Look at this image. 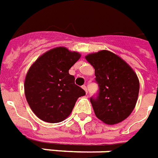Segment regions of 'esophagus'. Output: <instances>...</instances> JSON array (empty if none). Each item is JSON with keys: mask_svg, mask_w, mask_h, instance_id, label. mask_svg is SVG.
<instances>
[{"mask_svg": "<svg viewBox=\"0 0 158 158\" xmlns=\"http://www.w3.org/2000/svg\"><path fill=\"white\" fill-rule=\"evenodd\" d=\"M82 88L84 89H85V92L87 93V87H86V85H83Z\"/></svg>", "mask_w": 158, "mask_h": 158, "instance_id": "obj_1", "label": "esophagus"}]
</instances>
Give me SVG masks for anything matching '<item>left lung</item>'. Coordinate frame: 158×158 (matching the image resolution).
<instances>
[{
	"label": "left lung",
	"instance_id": "1",
	"mask_svg": "<svg viewBox=\"0 0 158 158\" xmlns=\"http://www.w3.org/2000/svg\"><path fill=\"white\" fill-rule=\"evenodd\" d=\"M94 67L99 90L90 98L94 114L100 121L114 125L131 115L137 101L139 80L122 58L102 50L85 57Z\"/></svg>",
	"mask_w": 158,
	"mask_h": 158
}]
</instances>
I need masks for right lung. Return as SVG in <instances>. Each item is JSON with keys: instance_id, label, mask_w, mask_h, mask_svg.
Returning a JSON list of instances; mask_svg holds the SVG:
<instances>
[{"instance_id": "obj_1", "label": "right lung", "mask_w": 158, "mask_h": 158, "mask_svg": "<svg viewBox=\"0 0 158 158\" xmlns=\"http://www.w3.org/2000/svg\"><path fill=\"white\" fill-rule=\"evenodd\" d=\"M79 58V52L58 47L43 53L29 69L24 84L26 99L42 121L61 122L70 115L78 98L85 94L69 73Z\"/></svg>"}]
</instances>
